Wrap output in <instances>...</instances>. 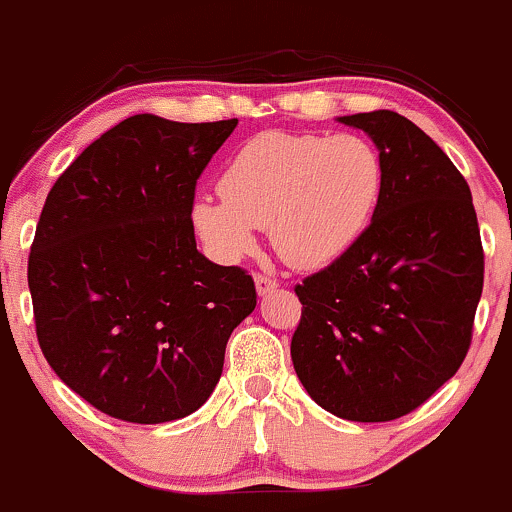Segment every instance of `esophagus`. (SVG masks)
Listing matches in <instances>:
<instances>
[{"label": "esophagus", "mask_w": 512, "mask_h": 512, "mask_svg": "<svg viewBox=\"0 0 512 512\" xmlns=\"http://www.w3.org/2000/svg\"><path fill=\"white\" fill-rule=\"evenodd\" d=\"M255 286H257V294L260 296H267L269 291H274L279 286V282L274 277H269V274H255Z\"/></svg>", "instance_id": "esophagus-1"}]
</instances>
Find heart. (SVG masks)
I'll list each match as a JSON object with an SVG mask.
<instances>
[{"label": "heart", "instance_id": "b5f03b06", "mask_svg": "<svg viewBox=\"0 0 512 512\" xmlns=\"http://www.w3.org/2000/svg\"><path fill=\"white\" fill-rule=\"evenodd\" d=\"M381 184L384 165L367 138L260 133L230 157L221 194L196 201L194 226L226 260L247 255L269 226L284 262L323 267L369 226Z\"/></svg>", "mask_w": 512, "mask_h": 512}]
</instances>
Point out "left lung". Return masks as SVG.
Returning a JSON list of instances; mask_svg holds the SVG:
<instances>
[{"mask_svg": "<svg viewBox=\"0 0 512 512\" xmlns=\"http://www.w3.org/2000/svg\"><path fill=\"white\" fill-rule=\"evenodd\" d=\"M379 148L372 223L338 260L294 286L291 359L328 413L386 423L457 374L484 289V247L469 184L440 145L396 111L342 116Z\"/></svg>", "mask_w": 512, "mask_h": 512, "instance_id": "left-lung-1", "label": "left lung"}]
</instances>
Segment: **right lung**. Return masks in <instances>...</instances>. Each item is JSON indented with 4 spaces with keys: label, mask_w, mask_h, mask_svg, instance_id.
Wrapping results in <instances>:
<instances>
[{
    "label": "right lung",
    "mask_w": 512,
    "mask_h": 512,
    "mask_svg": "<svg viewBox=\"0 0 512 512\" xmlns=\"http://www.w3.org/2000/svg\"><path fill=\"white\" fill-rule=\"evenodd\" d=\"M238 119L136 114L94 140L50 189L28 255L38 345L53 372L126 423L206 403L255 282L196 250V179Z\"/></svg>",
    "instance_id": "add662e5"
}]
</instances>
